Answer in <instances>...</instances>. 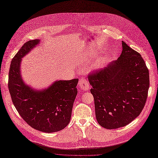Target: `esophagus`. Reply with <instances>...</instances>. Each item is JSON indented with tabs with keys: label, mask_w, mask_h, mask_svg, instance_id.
Masks as SVG:
<instances>
[{
	"label": "esophagus",
	"mask_w": 158,
	"mask_h": 158,
	"mask_svg": "<svg viewBox=\"0 0 158 158\" xmlns=\"http://www.w3.org/2000/svg\"><path fill=\"white\" fill-rule=\"evenodd\" d=\"M79 87L84 91H86L89 89V84L85 78H82L79 81Z\"/></svg>",
	"instance_id": "34e87169"
}]
</instances>
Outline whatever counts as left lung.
I'll list each match as a JSON object with an SVG mask.
<instances>
[{
  "mask_svg": "<svg viewBox=\"0 0 158 158\" xmlns=\"http://www.w3.org/2000/svg\"><path fill=\"white\" fill-rule=\"evenodd\" d=\"M122 48L117 60L88 76L96 120L107 129L124 127L137 118L148 94L149 73L144 59L123 41Z\"/></svg>",
  "mask_w": 158,
  "mask_h": 158,
  "instance_id": "8db88e82",
  "label": "left lung"
}]
</instances>
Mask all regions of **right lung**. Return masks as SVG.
Listing matches in <instances>:
<instances>
[{"instance_id":"1","label":"right lung","mask_w":158,"mask_h":158,"mask_svg":"<svg viewBox=\"0 0 158 158\" xmlns=\"http://www.w3.org/2000/svg\"><path fill=\"white\" fill-rule=\"evenodd\" d=\"M39 40H30L23 45L12 60L8 88L12 103L22 118L41 132L60 131L69 124L77 94L78 79L58 81L44 91H35L23 81L20 73L21 59Z\"/></svg>"}]
</instances>
